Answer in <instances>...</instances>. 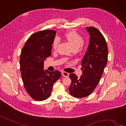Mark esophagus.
I'll list each match as a JSON object with an SVG mask.
<instances>
[{
  "label": "esophagus",
  "mask_w": 126,
  "mask_h": 126,
  "mask_svg": "<svg viewBox=\"0 0 126 126\" xmlns=\"http://www.w3.org/2000/svg\"><path fill=\"white\" fill-rule=\"evenodd\" d=\"M62 74V75L64 77H68L69 75V73L65 72V71H63Z\"/></svg>",
  "instance_id": "esophagus-1"
}]
</instances>
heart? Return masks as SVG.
Returning <instances> with one entry per match:
<instances>
[{
	"mask_svg": "<svg viewBox=\"0 0 126 126\" xmlns=\"http://www.w3.org/2000/svg\"><path fill=\"white\" fill-rule=\"evenodd\" d=\"M64 38L68 41V42L72 46L73 48L79 49L80 47L83 45L84 43V40L79 34H78L76 32L69 31L66 33L64 34ZM59 40L58 38H56L53 41L52 46L54 49H56L59 44Z\"/></svg>",
	"mask_w": 126,
	"mask_h": 126,
	"instance_id": "b5f03b06",
	"label": "heart"
}]
</instances>
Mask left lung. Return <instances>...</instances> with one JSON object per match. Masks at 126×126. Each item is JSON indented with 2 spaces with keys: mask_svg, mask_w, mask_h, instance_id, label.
<instances>
[{
  "mask_svg": "<svg viewBox=\"0 0 126 126\" xmlns=\"http://www.w3.org/2000/svg\"><path fill=\"white\" fill-rule=\"evenodd\" d=\"M90 35L87 51L81 60L82 75L79 78L70 74L69 92L73 96L81 98L92 92L99 83L108 61V47L102 33L93 27L86 28Z\"/></svg>",
  "mask_w": 126,
  "mask_h": 126,
  "instance_id": "8db88e82",
  "label": "left lung"
}]
</instances>
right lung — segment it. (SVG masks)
Masks as SVG:
<instances>
[{
	"label": "right lung",
	"mask_w": 126,
	"mask_h": 126,
	"mask_svg": "<svg viewBox=\"0 0 126 126\" xmlns=\"http://www.w3.org/2000/svg\"><path fill=\"white\" fill-rule=\"evenodd\" d=\"M56 32L44 30L34 33L26 41L20 56V68L24 86L35 101L49 98L53 85L60 79V71L44 69V61L51 56Z\"/></svg>",
	"instance_id": "1"
}]
</instances>
